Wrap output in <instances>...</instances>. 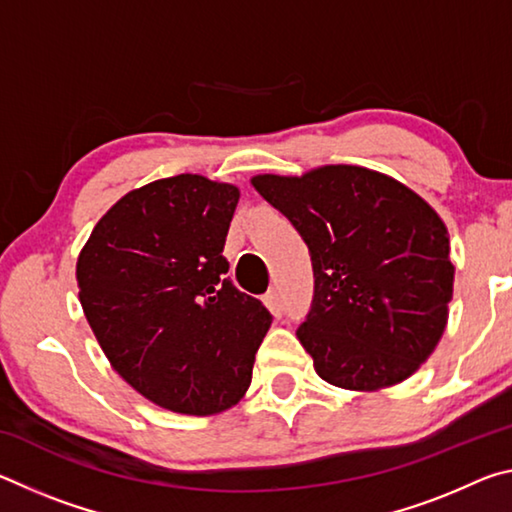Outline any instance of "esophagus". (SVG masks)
<instances>
[{
	"label": "esophagus",
	"instance_id": "1",
	"mask_svg": "<svg viewBox=\"0 0 512 512\" xmlns=\"http://www.w3.org/2000/svg\"><path fill=\"white\" fill-rule=\"evenodd\" d=\"M264 302H266V307L271 309L275 316L282 314V296H280V291L268 289V293L264 296Z\"/></svg>",
	"mask_w": 512,
	"mask_h": 512
}]
</instances>
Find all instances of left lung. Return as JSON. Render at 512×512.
<instances>
[{
    "instance_id": "obj_1",
    "label": "left lung",
    "mask_w": 512,
    "mask_h": 512,
    "mask_svg": "<svg viewBox=\"0 0 512 512\" xmlns=\"http://www.w3.org/2000/svg\"><path fill=\"white\" fill-rule=\"evenodd\" d=\"M291 221L314 268L302 343L320 377L377 391L411 377L447 325L454 264L445 223L384 173L332 164L302 178H253Z\"/></svg>"
}]
</instances>
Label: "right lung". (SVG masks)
Here are the masks:
<instances>
[{
	"mask_svg": "<svg viewBox=\"0 0 512 512\" xmlns=\"http://www.w3.org/2000/svg\"><path fill=\"white\" fill-rule=\"evenodd\" d=\"M235 185L180 173L103 214L76 264L94 336L137 393L162 409L212 415L248 391L271 311L239 291L223 257Z\"/></svg>",
	"mask_w": 512,
	"mask_h": 512,
	"instance_id": "obj_1",
	"label": "right lung"
}]
</instances>
